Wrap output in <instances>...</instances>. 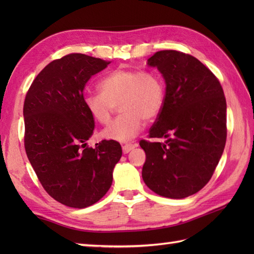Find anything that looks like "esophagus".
<instances>
[{
  "label": "esophagus",
  "instance_id": "1",
  "mask_svg": "<svg viewBox=\"0 0 254 254\" xmlns=\"http://www.w3.org/2000/svg\"><path fill=\"white\" fill-rule=\"evenodd\" d=\"M136 147V145H132V144H126L122 146V150H123V154H127L128 152H131L132 149H134Z\"/></svg>",
  "mask_w": 254,
  "mask_h": 254
}]
</instances>
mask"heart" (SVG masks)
Returning <instances> with one entry per match:
<instances>
[{
    "instance_id": "heart-1",
    "label": "heart",
    "mask_w": 254,
    "mask_h": 254,
    "mask_svg": "<svg viewBox=\"0 0 254 254\" xmlns=\"http://www.w3.org/2000/svg\"><path fill=\"white\" fill-rule=\"evenodd\" d=\"M98 88L100 94L84 96V106L96 122L107 124L119 102L122 115L102 132V136L111 141L127 142L138 135L144 120L157 118L165 104V83L153 71L118 68L101 78Z\"/></svg>"
}]
</instances>
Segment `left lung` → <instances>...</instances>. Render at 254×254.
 Masks as SVG:
<instances>
[{
  "label": "left lung",
  "instance_id": "1",
  "mask_svg": "<svg viewBox=\"0 0 254 254\" xmlns=\"http://www.w3.org/2000/svg\"><path fill=\"white\" fill-rule=\"evenodd\" d=\"M147 64L158 68L166 83L165 104L149 137L166 141L139 142L146 154L142 177L158 195L185 198L206 186L223 155L224 90L210 69L187 53L158 51Z\"/></svg>",
  "mask_w": 254,
  "mask_h": 254
}]
</instances>
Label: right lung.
<instances>
[{
	"mask_svg": "<svg viewBox=\"0 0 254 254\" xmlns=\"http://www.w3.org/2000/svg\"><path fill=\"white\" fill-rule=\"evenodd\" d=\"M110 64L71 53L37 75L24 102L27 157L47 193L74 208L98 202L109 190L112 171L122 156L120 144L104 139L88 147L94 119L84 106V88Z\"/></svg>",
	"mask_w": 254,
	"mask_h": 254,
	"instance_id": "obj_1",
	"label": "right lung"
}]
</instances>
